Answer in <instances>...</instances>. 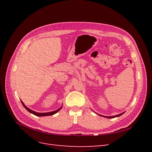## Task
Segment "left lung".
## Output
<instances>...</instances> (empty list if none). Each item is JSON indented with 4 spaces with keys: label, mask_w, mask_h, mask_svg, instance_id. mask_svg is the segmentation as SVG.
I'll return each instance as SVG.
<instances>
[{
    "label": "left lung",
    "mask_w": 152,
    "mask_h": 152,
    "mask_svg": "<svg viewBox=\"0 0 152 152\" xmlns=\"http://www.w3.org/2000/svg\"><path fill=\"white\" fill-rule=\"evenodd\" d=\"M123 113H124V112H123V113H120V114H118V115H114V116H110V117L102 115H99V114H98V113H97V114H98V115H100V116L103 117H105V118H115V117H119V116H121V115H122Z\"/></svg>",
    "instance_id": "left-lung-1"
}]
</instances>
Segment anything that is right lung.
<instances>
[{"mask_svg": "<svg viewBox=\"0 0 152 152\" xmlns=\"http://www.w3.org/2000/svg\"><path fill=\"white\" fill-rule=\"evenodd\" d=\"M21 102L22 104L23 105V107L25 108V109L27 110V111H28L30 113L35 115H36V116H39V117H44V116L53 115H54V114H55V113H56L57 112H58L59 111V110H60L62 108V106H61V107L60 108H59L58 109V110H55V111L50 112H46V113H39V112H34V111H33V110H31V109L28 108V107H26V106H25V104L23 103V102L22 101H21Z\"/></svg>", "mask_w": 152, "mask_h": 152, "instance_id": "add662e5", "label": "right lung"}]
</instances>
